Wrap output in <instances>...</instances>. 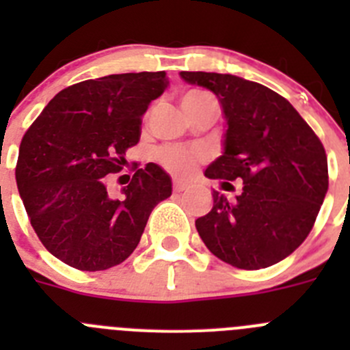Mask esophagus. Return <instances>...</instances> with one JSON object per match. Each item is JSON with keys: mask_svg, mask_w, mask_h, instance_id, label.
<instances>
[{"mask_svg": "<svg viewBox=\"0 0 350 350\" xmlns=\"http://www.w3.org/2000/svg\"><path fill=\"white\" fill-rule=\"evenodd\" d=\"M173 187H175V191H184L187 187V182L182 180V178H175L173 180Z\"/></svg>", "mask_w": 350, "mask_h": 350, "instance_id": "34e87169", "label": "esophagus"}]
</instances>
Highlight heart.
Wrapping results in <instances>:
<instances>
[{
  "label": "heart",
  "mask_w": 350,
  "mask_h": 350,
  "mask_svg": "<svg viewBox=\"0 0 350 350\" xmlns=\"http://www.w3.org/2000/svg\"><path fill=\"white\" fill-rule=\"evenodd\" d=\"M208 100H213L208 92L193 89V91H187L184 94V98H182V107H194V105H200ZM157 159L161 161V165H165L172 172L187 173L189 170H193L196 166L198 161L202 159V154L196 152V150H187L184 147L168 145V147H163L157 152Z\"/></svg>",
  "instance_id": "1"
}]
</instances>
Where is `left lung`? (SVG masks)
I'll return each mask as SVG.
<instances>
[{
  "mask_svg": "<svg viewBox=\"0 0 350 350\" xmlns=\"http://www.w3.org/2000/svg\"><path fill=\"white\" fill-rule=\"evenodd\" d=\"M180 77L217 96L226 119L224 150L205 177L222 187L243 180L237 202L212 193V210L196 219L203 243L240 270L282 261L308 237L326 196L323 144L286 98L261 83L206 71Z\"/></svg>",
  "mask_w": 350,
  "mask_h": 350,
  "instance_id": "1",
  "label": "left lung"
}]
</instances>
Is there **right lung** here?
Here are the masks:
<instances>
[{"instance_id": "obj_1", "label": "right lung", "mask_w": 350, "mask_h": 350, "mask_svg": "<svg viewBox=\"0 0 350 350\" xmlns=\"http://www.w3.org/2000/svg\"><path fill=\"white\" fill-rule=\"evenodd\" d=\"M166 88L165 71L83 80L57 92L24 135L18 194L40 242L70 267L100 271L126 261L154 206L172 196V178L156 163L135 166L120 196L107 189Z\"/></svg>"}]
</instances>
